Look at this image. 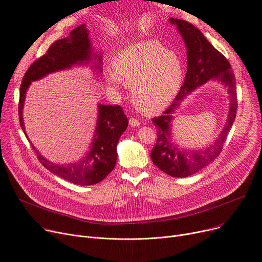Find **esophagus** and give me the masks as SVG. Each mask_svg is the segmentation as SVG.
<instances>
[{
	"instance_id": "1",
	"label": "esophagus",
	"mask_w": 262,
	"mask_h": 262,
	"mask_svg": "<svg viewBox=\"0 0 262 262\" xmlns=\"http://www.w3.org/2000/svg\"><path fill=\"white\" fill-rule=\"evenodd\" d=\"M129 125H130V126H134V127L139 126V125H140V122H139L138 119L130 118V119H129Z\"/></svg>"
}]
</instances>
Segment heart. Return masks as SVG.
Returning <instances> with one entry per match:
<instances>
[{"mask_svg":"<svg viewBox=\"0 0 262 262\" xmlns=\"http://www.w3.org/2000/svg\"><path fill=\"white\" fill-rule=\"evenodd\" d=\"M106 75L110 86L133 87V101L152 115L167 107L180 90L184 67L181 57L157 41H144L123 50Z\"/></svg>","mask_w":262,"mask_h":262,"instance_id":"obj_1","label":"heart"}]
</instances>
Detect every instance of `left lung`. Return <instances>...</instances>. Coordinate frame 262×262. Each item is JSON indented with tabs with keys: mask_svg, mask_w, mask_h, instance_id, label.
Masks as SVG:
<instances>
[{
	"mask_svg": "<svg viewBox=\"0 0 262 262\" xmlns=\"http://www.w3.org/2000/svg\"><path fill=\"white\" fill-rule=\"evenodd\" d=\"M177 26L187 47V73L184 84L173 103L161 116L152 119L156 127L157 140L150 152V158L162 172L173 177H186L195 174L212 162L222 152L227 135L236 119L238 100L236 78L230 63L222 53L214 49L201 31L185 20L170 19ZM209 79L220 80L229 88L231 108L227 125L214 145L198 151L180 150L170 138L172 114L184 97L196 86Z\"/></svg>",
	"mask_w": 262,
	"mask_h": 262,
	"instance_id": "obj_1",
	"label": "left lung"
}]
</instances>
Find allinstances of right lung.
<instances>
[{
    "instance_id": "right-lung-1",
    "label": "right lung",
    "mask_w": 262,
    "mask_h": 262,
    "mask_svg": "<svg viewBox=\"0 0 262 262\" xmlns=\"http://www.w3.org/2000/svg\"><path fill=\"white\" fill-rule=\"evenodd\" d=\"M90 59L91 43L85 25L81 24L74 29L68 38L55 41L45 55L30 66L20 86L18 107L20 125L24 133L22 110L25 93L31 82L49 73L63 70L71 68L74 63H81ZM98 118L92 146L84 159L75 163L55 164L41 156L35 146H32L36 150L40 163L52 173L75 185L89 186L102 182L116 166L117 144L121 135L127 128L128 121L120 105H99Z\"/></svg>"
}]
</instances>
